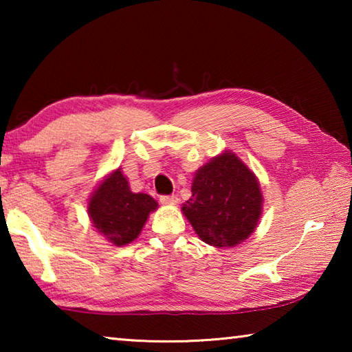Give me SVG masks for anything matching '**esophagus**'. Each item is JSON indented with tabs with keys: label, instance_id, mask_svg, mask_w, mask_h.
Instances as JSON below:
<instances>
[{
	"label": "esophagus",
	"instance_id": "1",
	"mask_svg": "<svg viewBox=\"0 0 352 352\" xmlns=\"http://www.w3.org/2000/svg\"><path fill=\"white\" fill-rule=\"evenodd\" d=\"M160 201H162L163 205H177L178 199L177 195H162V197H160Z\"/></svg>",
	"mask_w": 352,
	"mask_h": 352
}]
</instances>
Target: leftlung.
Wrapping results in <instances>:
<instances>
[{
  "mask_svg": "<svg viewBox=\"0 0 352 352\" xmlns=\"http://www.w3.org/2000/svg\"><path fill=\"white\" fill-rule=\"evenodd\" d=\"M192 197L183 204L184 217L204 242L216 248L248 239L262 212L259 182L236 153L225 151L195 172Z\"/></svg>",
  "mask_w": 352,
  "mask_h": 352,
  "instance_id": "left-lung-1",
  "label": "left lung"
}]
</instances>
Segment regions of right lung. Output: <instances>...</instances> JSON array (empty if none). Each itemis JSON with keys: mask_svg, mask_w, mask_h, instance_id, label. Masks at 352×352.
<instances>
[{"mask_svg": "<svg viewBox=\"0 0 352 352\" xmlns=\"http://www.w3.org/2000/svg\"><path fill=\"white\" fill-rule=\"evenodd\" d=\"M158 208L151 195L132 192L121 169L107 175L88 201L94 230L113 245H127L140 236L148 214Z\"/></svg>", "mask_w": 352, "mask_h": 352, "instance_id": "1", "label": "right lung"}]
</instances>
